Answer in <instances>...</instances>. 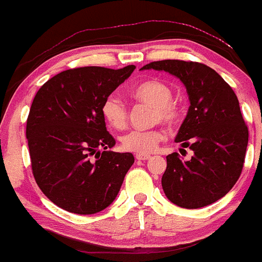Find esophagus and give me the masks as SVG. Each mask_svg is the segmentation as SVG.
I'll return each instance as SVG.
<instances>
[{
  "label": "esophagus",
  "instance_id": "obj_1",
  "mask_svg": "<svg viewBox=\"0 0 262 262\" xmlns=\"http://www.w3.org/2000/svg\"><path fill=\"white\" fill-rule=\"evenodd\" d=\"M150 158V154H142V152H137L136 159L137 160H147Z\"/></svg>",
  "mask_w": 262,
  "mask_h": 262
}]
</instances>
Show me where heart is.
I'll list each match as a JSON object with an SVG mask.
<instances>
[{
  "mask_svg": "<svg viewBox=\"0 0 262 262\" xmlns=\"http://www.w3.org/2000/svg\"><path fill=\"white\" fill-rule=\"evenodd\" d=\"M131 97L139 102L154 107V122L174 125L180 120V107L172 100V89L159 80H147L135 85L131 89ZM102 115L105 122L115 130H123L127 126V110L122 100L111 95L102 105ZM164 134L160 130L131 131L122 137L123 149L134 152H151L157 149Z\"/></svg>",
  "mask_w": 262,
  "mask_h": 262,
  "instance_id": "b5f03b06",
  "label": "heart"
}]
</instances>
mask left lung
<instances>
[{
	"label": "left lung",
	"instance_id": "1",
	"mask_svg": "<svg viewBox=\"0 0 262 262\" xmlns=\"http://www.w3.org/2000/svg\"><path fill=\"white\" fill-rule=\"evenodd\" d=\"M141 70L165 71L181 80L190 107L176 142L190 147V160L167 157L162 187L170 203L199 209L227 195L239 178L248 144L237 95L215 70L199 62L164 59ZM185 150V149H180Z\"/></svg>",
	"mask_w": 262,
	"mask_h": 262
}]
</instances>
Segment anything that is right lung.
I'll list each match as a JSON object with an SVG mask.
<instances>
[{
	"label": "right lung",
	"mask_w": 262,
	"mask_h": 262,
	"mask_svg": "<svg viewBox=\"0 0 262 262\" xmlns=\"http://www.w3.org/2000/svg\"><path fill=\"white\" fill-rule=\"evenodd\" d=\"M135 69L66 70L35 94L27 121L33 174L44 195L66 211L104 210L134 164L131 152L108 150L116 140L105 127L102 105Z\"/></svg>",
	"instance_id": "add662e5"
}]
</instances>
